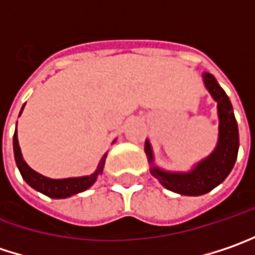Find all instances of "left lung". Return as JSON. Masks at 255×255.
<instances>
[{
  "label": "left lung",
  "mask_w": 255,
  "mask_h": 255,
  "mask_svg": "<svg viewBox=\"0 0 255 255\" xmlns=\"http://www.w3.org/2000/svg\"><path fill=\"white\" fill-rule=\"evenodd\" d=\"M203 82L212 98L218 102L219 138L217 148L209 157L198 163V166L189 173L163 172L154 166L150 169L151 174L166 189L187 196L205 195L214 187H217L219 183H222L235 164L240 147L238 126L234 117L230 98L211 73L203 75ZM145 154L148 157V161L153 163V153L148 141H145Z\"/></svg>",
  "instance_id": "obj_1"
}]
</instances>
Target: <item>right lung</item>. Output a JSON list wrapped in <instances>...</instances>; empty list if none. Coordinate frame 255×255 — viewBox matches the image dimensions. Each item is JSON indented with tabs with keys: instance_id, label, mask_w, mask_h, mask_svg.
Listing matches in <instances>:
<instances>
[{
	"instance_id": "add662e5",
	"label": "right lung",
	"mask_w": 255,
	"mask_h": 255,
	"mask_svg": "<svg viewBox=\"0 0 255 255\" xmlns=\"http://www.w3.org/2000/svg\"><path fill=\"white\" fill-rule=\"evenodd\" d=\"M12 147H14V157H15L17 167H18V170L21 173L24 180L30 186L34 187L36 190L41 192L43 195H46L49 198H54V199L68 198V196L76 195V193L83 192L88 187L92 186L95 183V180L102 174V167L105 164V157H107V154L102 157L99 166H98V170L95 173H92L91 176L69 177V179H49V177L41 176L40 173L34 172L33 169H30L27 166V163L23 160L21 150H20V145H18V138H17V129H15L14 137H12Z\"/></svg>"
}]
</instances>
